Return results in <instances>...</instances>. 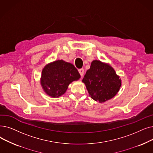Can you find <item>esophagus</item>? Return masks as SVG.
I'll return each instance as SVG.
<instances>
[{"mask_svg":"<svg viewBox=\"0 0 153 153\" xmlns=\"http://www.w3.org/2000/svg\"><path fill=\"white\" fill-rule=\"evenodd\" d=\"M79 74H80L81 76L82 77L83 75H84V69L82 68V69H79Z\"/></svg>","mask_w":153,"mask_h":153,"instance_id":"34e87169","label":"esophagus"}]
</instances>
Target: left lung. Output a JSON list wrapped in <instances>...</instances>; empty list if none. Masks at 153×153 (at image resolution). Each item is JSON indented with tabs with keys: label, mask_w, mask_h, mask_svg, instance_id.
I'll return each instance as SVG.
<instances>
[{
	"label": "left lung",
	"mask_w": 153,
	"mask_h": 153,
	"mask_svg": "<svg viewBox=\"0 0 153 153\" xmlns=\"http://www.w3.org/2000/svg\"><path fill=\"white\" fill-rule=\"evenodd\" d=\"M111 66L100 61L91 62L82 82L89 96L96 101L104 102L114 97L121 86V80Z\"/></svg>",
	"instance_id": "1"
}]
</instances>
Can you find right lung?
Returning <instances> with one entry per match:
<instances>
[{
	"mask_svg": "<svg viewBox=\"0 0 153 153\" xmlns=\"http://www.w3.org/2000/svg\"><path fill=\"white\" fill-rule=\"evenodd\" d=\"M80 78L81 76L74 65L63 60H57L44 68L41 84L48 95L59 97L67 91L69 84Z\"/></svg>",
	"mask_w": 153,
	"mask_h": 153,
	"instance_id": "right-lung-1",
	"label": "right lung"
}]
</instances>
